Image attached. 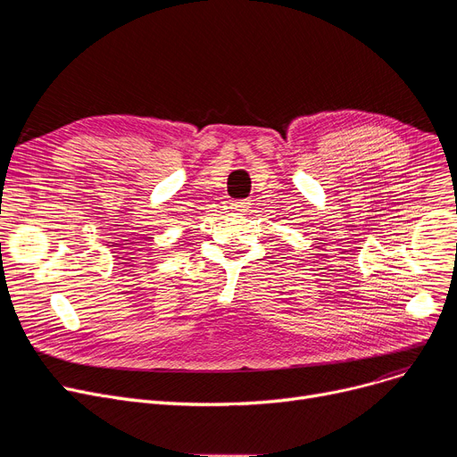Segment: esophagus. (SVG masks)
Segmentation results:
<instances>
[{
	"label": "esophagus",
	"mask_w": 457,
	"mask_h": 457,
	"mask_svg": "<svg viewBox=\"0 0 457 457\" xmlns=\"http://www.w3.org/2000/svg\"><path fill=\"white\" fill-rule=\"evenodd\" d=\"M248 207H250V202L248 200H238V202H233L231 204V209L235 211V212H246L248 211Z\"/></svg>",
	"instance_id": "34e87169"
}]
</instances>
